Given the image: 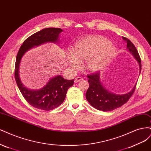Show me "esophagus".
Returning a JSON list of instances; mask_svg holds the SVG:
<instances>
[{"label":"esophagus","instance_id":"1","mask_svg":"<svg viewBox=\"0 0 151 151\" xmlns=\"http://www.w3.org/2000/svg\"><path fill=\"white\" fill-rule=\"evenodd\" d=\"M81 80H83V78L81 77V76H78V77H76L75 78V83H78V82L81 81Z\"/></svg>","mask_w":151,"mask_h":151}]
</instances>
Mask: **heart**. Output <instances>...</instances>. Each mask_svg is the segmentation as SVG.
Returning a JSON list of instances; mask_svg holds the SVG:
<instances>
[{"mask_svg": "<svg viewBox=\"0 0 151 151\" xmlns=\"http://www.w3.org/2000/svg\"><path fill=\"white\" fill-rule=\"evenodd\" d=\"M116 47L100 36H91L79 40L73 50L67 52V60L71 67L80 68L86 61L85 68L91 72L104 70L116 55Z\"/></svg>", "mask_w": 151, "mask_h": 151, "instance_id": "1", "label": "heart"}]
</instances>
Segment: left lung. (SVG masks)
<instances>
[{"label": "left lung", "mask_w": 151, "mask_h": 151, "mask_svg": "<svg viewBox=\"0 0 151 151\" xmlns=\"http://www.w3.org/2000/svg\"><path fill=\"white\" fill-rule=\"evenodd\" d=\"M123 40L127 43V51L137 61L139 67V75L141 71V61L134 44L129 39L123 37ZM89 88L86 93V98L90 104L97 110L109 111L119 108L127 102L134 93L135 86L128 93L125 94H115L110 92L103 85L100 79V72L88 75Z\"/></svg>", "instance_id": "left-lung-1"}]
</instances>
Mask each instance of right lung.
<instances>
[{
	"label": "right lung",
	"mask_w": 151,
	"mask_h": 151,
	"mask_svg": "<svg viewBox=\"0 0 151 151\" xmlns=\"http://www.w3.org/2000/svg\"><path fill=\"white\" fill-rule=\"evenodd\" d=\"M60 28L49 27L38 31L24 41L16 56L15 78L18 88L24 98L31 106L43 110H51L60 106L64 101L67 91L73 85L74 79L65 80L61 75L53 76L42 88L31 90L24 86L19 75V67L25 53L35 46L47 42L60 45V35L63 32Z\"/></svg>",
	"instance_id": "obj_1"
}]
</instances>
